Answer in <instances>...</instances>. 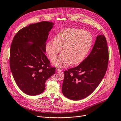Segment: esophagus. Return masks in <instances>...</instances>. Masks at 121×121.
Masks as SVG:
<instances>
[{
	"label": "esophagus",
	"mask_w": 121,
	"mask_h": 121,
	"mask_svg": "<svg viewBox=\"0 0 121 121\" xmlns=\"http://www.w3.org/2000/svg\"><path fill=\"white\" fill-rule=\"evenodd\" d=\"M61 70L60 69H56V72H60Z\"/></svg>",
	"instance_id": "obj_1"
}]
</instances>
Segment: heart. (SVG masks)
I'll return each mask as SVG.
<instances>
[{"label":"heart","mask_w":121,"mask_h":121,"mask_svg":"<svg viewBox=\"0 0 121 121\" xmlns=\"http://www.w3.org/2000/svg\"><path fill=\"white\" fill-rule=\"evenodd\" d=\"M93 37L90 32L81 29H64L56 35L54 40L48 41L45 46L48 56L51 60L62 53L52 62L58 68H66L71 64L77 65L85 58L90 50Z\"/></svg>","instance_id":"b5f03b06"}]
</instances>
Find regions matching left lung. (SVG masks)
I'll return each mask as SVG.
<instances>
[{"label": "left lung", "instance_id": "obj_1", "mask_svg": "<svg viewBox=\"0 0 121 121\" xmlns=\"http://www.w3.org/2000/svg\"><path fill=\"white\" fill-rule=\"evenodd\" d=\"M108 49L104 35L97 36L90 53L77 67L65 70L62 92L70 99L78 100L91 95L105 75Z\"/></svg>", "mask_w": 121, "mask_h": 121}]
</instances>
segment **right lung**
<instances>
[{"instance_id": "1", "label": "right lung", "mask_w": 121, "mask_h": 121, "mask_svg": "<svg viewBox=\"0 0 121 121\" xmlns=\"http://www.w3.org/2000/svg\"><path fill=\"white\" fill-rule=\"evenodd\" d=\"M53 23L43 21L20 30L10 47L9 65L19 88L30 95L45 90V82L56 73L45 54L46 42Z\"/></svg>"}]
</instances>
